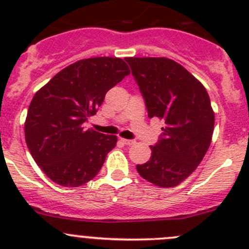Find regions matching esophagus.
Masks as SVG:
<instances>
[{"label": "esophagus", "instance_id": "obj_1", "mask_svg": "<svg viewBox=\"0 0 249 249\" xmlns=\"http://www.w3.org/2000/svg\"><path fill=\"white\" fill-rule=\"evenodd\" d=\"M122 142L124 143V144H126V145H132V144H135V143H136V141H135V140L122 139Z\"/></svg>", "mask_w": 249, "mask_h": 249}]
</instances>
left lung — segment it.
Returning a JSON list of instances; mask_svg holds the SVG:
<instances>
[{"label":"left lung","mask_w":249,"mask_h":249,"mask_svg":"<svg viewBox=\"0 0 249 249\" xmlns=\"http://www.w3.org/2000/svg\"><path fill=\"white\" fill-rule=\"evenodd\" d=\"M140 87L149 118L165 123L150 145L152 157L137 165L148 182L172 188L202 161L214 129V112L205 87L182 65L167 57H125Z\"/></svg>","instance_id":"left-lung-1"}]
</instances>
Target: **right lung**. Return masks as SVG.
<instances>
[{
	"instance_id": "1",
	"label": "right lung",
	"mask_w": 249,
	"mask_h": 249,
	"mask_svg": "<svg viewBox=\"0 0 249 249\" xmlns=\"http://www.w3.org/2000/svg\"><path fill=\"white\" fill-rule=\"evenodd\" d=\"M130 74L119 57L79 60L35 94L25 120L32 158L53 182L76 188L99 173L117 136L84 129L110 88Z\"/></svg>"
}]
</instances>
